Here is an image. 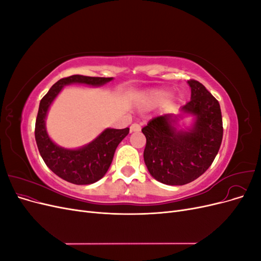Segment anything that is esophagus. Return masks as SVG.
<instances>
[{
  "mask_svg": "<svg viewBox=\"0 0 261 261\" xmlns=\"http://www.w3.org/2000/svg\"><path fill=\"white\" fill-rule=\"evenodd\" d=\"M129 128H130V132L133 133V132H139L141 127H140V125L138 123H134V124L130 125Z\"/></svg>",
  "mask_w": 261,
  "mask_h": 261,
  "instance_id": "34e87169",
  "label": "esophagus"
}]
</instances>
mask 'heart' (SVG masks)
<instances>
[{
	"mask_svg": "<svg viewBox=\"0 0 261 261\" xmlns=\"http://www.w3.org/2000/svg\"><path fill=\"white\" fill-rule=\"evenodd\" d=\"M152 94H153V97L155 99H163L165 96H167V91L161 90V89H158V90L152 91Z\"/></svg>",
	"mask_w": 261,
	"mask_h": 261,
	"instance_id": "1",
	"label": "heart"
}]
</instances>
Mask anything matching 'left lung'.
I'll list each match as a JSON object with an SVG mask.
<instances>
[{"mask_svg":"<svg viewBox=\"0 0 261 261\" xmlns=\"http://www.w3.org/2000/svg\"><path fill=\"white\" fill-rule=\"evenodd\" d=\"M192 97L181 108L196 116L189 132H177L171 115L149 121L141 129L146 136L144 160L156 180L167 185H185L198 178L215 160L223 138L219 101L201 83L189 80Z\"/></svg>","mask_w":261,"mask_h":261,"instance_id":"obj_1","label":"left lung"}]
</instances>
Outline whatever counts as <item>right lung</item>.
<instances>
[{
    "label": "right lung",
    "instance_id": "1",
    "mask_svg": "<svg viewBox=\"0 0 261 261\" xmlns=\"http://www.w3.org/2000/svg\"><path fill=\"white\" fill-rule=\"evenodd\" d=\"M112 77H89L73 75L55 83L41 99L36 120V143L44 163L53 173L64 180L76 185H88L105 176L112 163L115 149L128 135L129 128H108L89 145L76 150L64 149L55 145L45 130V116L52 101L63 87L69 84L101 86L111 82Z\"/></svg>",
    "mask_w": 261,
    "mask_h": 261
}]
</instances>
